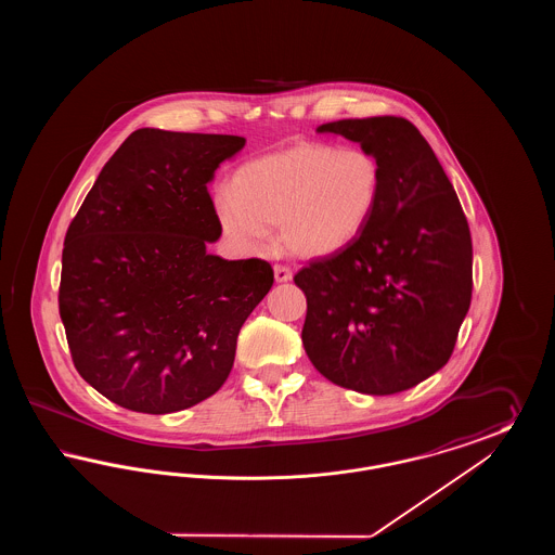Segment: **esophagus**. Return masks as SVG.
Instances as JSON below:
<instances>
[{"label":"esophagus","instance_id":"1","mask_svg":"<svg viewBox=\"0 0 555 555\" xmlns=\"http://www.w3.org/2000/svg\"><path fill=\"white\" fill-rule=\"evenodd\" d=\"M274 279H276V283H287V281H291L293 272H291L289 266H274Z\"/></svg>","mask_w":555,"mask_h":555}]
</instances>
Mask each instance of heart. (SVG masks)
<instances>
[{"mask_svg":"<svg viewBox=\"0 0 555 555\" xmlns=\"http://www.w3.org/2000/svg\"><path fill=\"white\" fill-rule=\"evenodd\" d=\"M383 170L366 150L299 143L245 162L218 191L220 229L241 249L268 243L266 227L299 258H326L362 235L378 206Z\"/></svg>","mask_w":555,"mask_h":555,"instance_id":"b5f03b06","label":"heart"}]
</instances>
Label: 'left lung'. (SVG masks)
<instances>
[{
	"instance_id": "1",
	"label": "left lung",
	"mask_w": 555,
	"mask_h": 555,
	"mask_svg": "<svg viewBox=\"0 0 555 555\" xmlns=\"http://www.w3.org/2000/svg\"><path fill=\"white\" fill-rule=\"evenodd\" d=\"M318 132L378 159L383 189L366 229L295 276L308 312L301 341L331 383L393 396L448 364L473 297V238L448 175L399 116L347 118Z\"/></svg>"
}]
</instances>
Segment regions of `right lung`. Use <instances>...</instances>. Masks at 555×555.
Instances as JSON below:
<instances>
[{
    "label": "right lung",
    "instance_id": "right-lung-1",
    "mask_svg": "<svg viewBox=\"0 0 555 555\" xmlns=\"http://www.w3.org/2000/svg\"><path fill=\"white\" fill-rule=\"evenodd\" d=\"M237 134L139 129L102 168L62 249L60 318L75 369L109 401L170 414L214 396L272 266L222 260L208 183Z\"/></svg>",
    "mask_w": 555,
    "mask_h": 555
}]
</instances>
